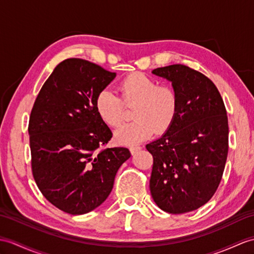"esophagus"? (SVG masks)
Masks as SVG:
<instances>
[{"instance_id": "34e87169", "label": "esophagus", "mask_w": 254, "mask_h": 254, "mask_svg": "<svg viewBox=\"0 0 254 254\" xmlns=\"http://www.w3.org/2000/svg\"><path fill=\"white\" fill-rule=\"evenodd\" d=\"M138 150H140L139 146H131V147H129V151H131L132 155H134L135 152H137Z\"/></svg>"}]
</instances>
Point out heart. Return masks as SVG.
Here are the masks:
<instances>
[{"instance_id":"b5f03b06","label":"heart","mask_w":254,"mask_h":254,"mask_svg":"<svg viewBox=\"0 0 254 254\" xmlns=\"http://www.w3.org/2000/svg\"><path fill=\"white\" fill-rule=\"evenodd\" d=\"M121 99L109 90L100 91L95 98L98 117L108 127H119L125 120V106L132 107L135 121L122 126L115 133L118 143L134 145L154 133L166 131L172 125L178 111L176 91L141 72L123 78L118 86Z\"/></svg>"}]
</instances>
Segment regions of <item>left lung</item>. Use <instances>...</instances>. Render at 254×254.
<instances>
[{
	"mask_svg": "<svg viewBox=\"0 0 254 254\" xmlns=\"http://www.w3.org/2000/svg\"><path fill=\"white\" fill-rule=\"evenodd\" d=\"M152 73L172 82L179 105L160 138L146 145L154 158L149 188L161 210L182 214L207 203L220 185L228 154V120L208 76L185 64Z\"/></svg>",
	"mask_w": 254,
	"mask_h": 254,
	"instance_id": "1",
	"label": "left lung"
}]
</instances>
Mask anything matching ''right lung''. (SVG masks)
I'll return each mask as SVG.
<instances>
[{
    "label": "right lung",
    "mask_w": 254,
    "mask_h": 254,
    "mask_svg": "<svg viewBox=\"0 0 254 254\" xmlns=\"http://www.w3.org/2000/svg\"><path fill=\"white\" fill-rule=\"evenodd\" d=\"M115 72L80 58L58 64L35 99L29 119L31 168L40 191L72 215L102 204L113 190L127 148H99L113 137L95 98Z\"/></svg>",
    "instance_id": "add662e5"
}]
</instances>
